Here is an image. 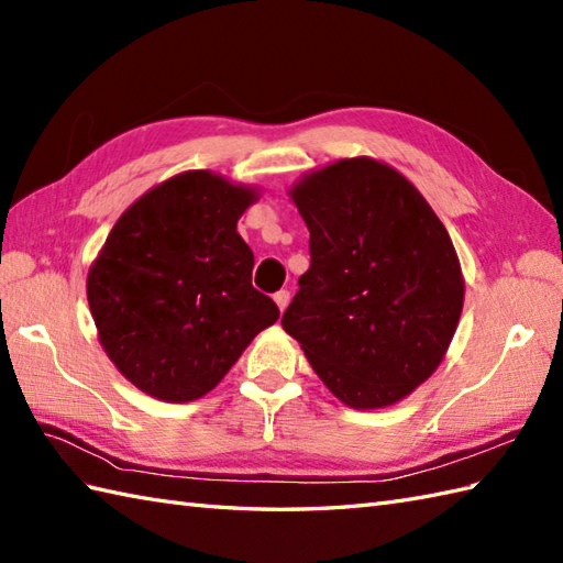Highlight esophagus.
<instances>
[{
	"label": "esophagus",
	"mask_w": 563,
	"mask_h": 563,
	"mask_svg": "<svg viewBox=\"0 0 563 563\" xmlns=\"http://www.w3.org/2000/svg\"><path fill=\"white\" fill-rule=\"evenodd\" d=\"M273 300H275V305H278L280 312H285V307L290 305V290H278L273 295Z\"/></svg>",
	"instance_id": "esophagus-1"
}]
</instances>
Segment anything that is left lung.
I'll return each instance as SVG.
<instances>
[{
    "mask_svg": "<svg viewBox=\"0 0 563 563\" xmlns=\"http://www.w3.org/2000/svg\"><path fill=\"white\" fill-rule=\"evenodd\" d=\"M309 271L283 314L321 382L353 409L404 399L457 329L464 280L445 224L375 159H341L292 188Z\"/></svg>",
    "mask_w": 563,
    "mask_h": 563,
    "instance_id": "8db88e82",
    "label": "left lung"
}]
</instances>
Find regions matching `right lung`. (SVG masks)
I'll list each match as a JSON object with an SVG mask.
<instances>
[{
    "mask_svg": "<svg viewBox=\"0 0 563 563\" xmlns=\"http://www.w3.org/2000/svg\"><path fill=\"white\" fill-rule=\"evenodd\" d=\"M256 200L210 172L178 174L133 202L89 271L87 297L115 367L162 401H194L280 309L251 285L236 220Z\"/></svg>",
    "mask_w": 563,
    "mask_h": 563,
    "instance_id": "obj_1",
    "label": "right lung"
}]
</instances>
